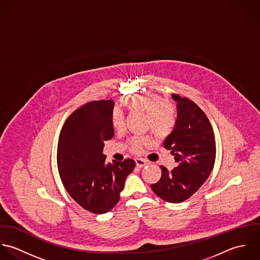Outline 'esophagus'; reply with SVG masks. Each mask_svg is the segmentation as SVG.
<instances>
[{"label":"esophagus","mask_w":260,"mask_h":260,"mask_svg":"<svg viewBox=\"0 0 260 260\" xmlns=\"http://www.w3.org/2000/svg\"><path fill=\"white\" fill-rule=\"evenodd\" d=\"M136 160V164H137V167H139V168H143V167H145V166H147L148 165V162H147V160L146 159H144V158H136L135 159Z\"/></svg>","instance_id":"obj_1"}]
</instances>
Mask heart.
I'll return each instance as SVG.
<instances>
[{
	"mask_svg": "<svg viewBox=\"0 0 260 260\" xmlns=\"http://www.w3.org/2000/svg\"><path fill=\"white\" fill-rule=\"evenodd\" d=\"M121 104L129 111H142L146 115V125L152 129L157 138L168 136L176 123V108L174 104L164 101L159 95L152 92H143L123 98ZM111 124L115 129H121L124 125L122 112L114 108L111 113ZM150 142L149 138L135 137L131 141L134 152L141 151L142 145Z\"/></svg>",
	"mask_w": 260,
	"mask_h": 260,
	"instance_id": "b5f03b06",
	"label": "heart"
}]
</instances>
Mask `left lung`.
Wrapping results in <instances>:
<instances>
[{
  "mask_svg": "<svg viewBox=\"0 0 260 260\" xmlns=\"http://www.w3.org/2000/svg\"><path fill=\"white\" fill-rule=\"evenodd\" d=\"M177 104V120L164 147L175 156L178 166L169 171L160 166L158 182L151 185L160 199L181 203L195 194L210 176L216 157L212 125L204 111L189 99L172 95Z\"/></svg>",
  "mask_w": 260,
  "mask_h": 260,
  "instance_id": "obj_1",
  "label": "left lung"
}]
</instances>
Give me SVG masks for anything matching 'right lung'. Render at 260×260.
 Here are the masks:
<instances>
[{
    "instance_id": "add662e5",
    "label": "right lung",
    "mask_w": 260,
    "mask_h": 260,
    "mask_svg": "<svg viewBox=\"0 0 260 260\" xmlns=\"http://www.w3.org/2000/svg\"><path fill=\"white\" fill-rule=\"evenodd\" d=\"M114 103L90 102L69 115L59 136L57 166L71 198L94 214L110 211L119 200L126 177L136 161L106 162L104 142L113 135L111 113Z\"/></svg>"
}]
</instances>
